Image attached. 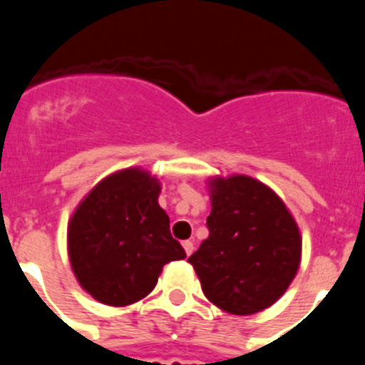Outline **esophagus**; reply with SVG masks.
Listing matches in <instances>:
<instances>
[{
    "label": "esophagus",
    "instance_id": "esophagus-1",
    "mask_svg": "<svg viewBox=\"0 0 365 365\" xmlns=\"http://www.w3.org/2000/svg\"><path fill=\"white\" fill-rule=\"evenodd\" d=\"M182 247H185V252H186V256H192L193 254V241H185V243H182Z\"/></svg>",
    "mask_w": 365,
    "mask_h": 365
}]
</instances>
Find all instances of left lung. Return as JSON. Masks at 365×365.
I'll use <instances>...</instances> for the list:
<instances>
[{
    "label": "left lung",
    "mask_w": 365,
    "mask_h": 365,
    "mask_svg": "<svg viewBox=\"0 0 365 365\" xmlns=\"http://www.w3.org/2000/svg\"><path fill=\"white\" fill-rule=\"evenodd\" d=\"M210 235L188 257L221 311L256 314L278 302L298 272L302 235L279 195L248 175L208 180Z\"/></svg>",
    "instance_id": "left-lung-1"
}]
</instances>
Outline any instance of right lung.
<instances>
[{
	"label": "right lung",
	"instance_id": "add662e5",
	"mask_svg": "<svg viewBox=\"0 0 365 365\" xmlns=\"http://www.w3.org/2000/svg\"><path fill=\"white\" fill-rule=\"evenodd\" d=\"M159 193L157 177L143 168H125L100 180L71 215V269L96 302L124 307L146 298L163 267L186 257L170 234Z\"/></svg>",
	"mask_w": 365,
	"mask_h": 365
}]
</instances>
